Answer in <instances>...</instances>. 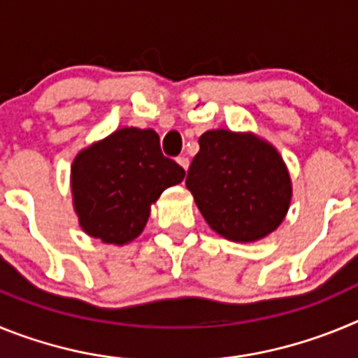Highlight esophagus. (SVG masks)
<instances>
[{
    "mask_svg": "<svg viewBox=\"0 0 358 358\" xmlns=\"http://www.w3.org/2000/svg\"><path fill=\"white\" fill-rule=\"evenodd\" d=\"M177 163L181 164V166H182V169H185V170H188L189 159H188V157H186V156H179V157H177Z\"/></svg>",
    "mask_w": 358,
    "mask_h": 358,
    "instance_id": "esophagus-1",
    "label": "esophagus"
}]
</instances>
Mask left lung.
I'll return each mask as SVG.
<instances>
[{
	"mask_svg": "<svg viewBox=\"0 0 358 358\" xmlns=\"http://www.w3.org/2000/svg\"><path fill=\"white\" fill-rule=\"evenodd\" d=\"M201 150L186 188L213 231L233 242H256L285 218L292 185L276 148L249 132L226 129L199 138Z\"/></svg>",
	"mask_w": 358,
	"mask_h": 358,
	"instance_id": "8db88e82",
	"label": "left lung"
}]
</instances>
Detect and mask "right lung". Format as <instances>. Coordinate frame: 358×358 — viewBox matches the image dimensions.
Masks as SVG:
<instances>
[{
    "label": "right lung",
    "mask_w": 358,
    "mask_h": 358,
    "mask_svg": "<svg viewBox=\"0 0 358 358\" xmlns=\"http://www.w3.org/2000/svg\"><path fill=\"white\" fill-rule=\"evenodd\" d=\"M152 129L123 127L78 152L71 164L73 206L90 236L123 245L141 235L150 204L185 179Z\"/></svg>",
    "instance_id": "add662e5"
}]
</instances>
